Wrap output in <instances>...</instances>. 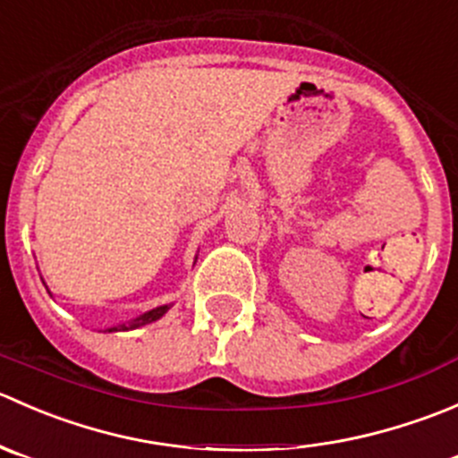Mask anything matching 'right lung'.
I'll list each match as a JSON object with an SVG mask.
<instances>
[{
	"label": "right lung",
	"mask_w": 458,
	"mask_h": 458,
	"mask_svg": "<svg viewBox=\"0 0 458 458\" xmlns=\"http://www.w3.org/2000/svg\"><path fill=\"white\" fill-rule=\"evenodd\" d=\"M169 310H171V302H169V305L153 307V310L144 311V314L135 316V318L126 320V323H120V325H115V327H108L106 332H129V329H138V327H142V325L156 323V320H160L162 316H165L166 311H169Z\"/></svg>",
	"instance_id": "right-lung-1"
}]
</instances>
